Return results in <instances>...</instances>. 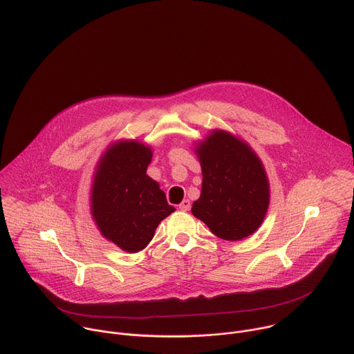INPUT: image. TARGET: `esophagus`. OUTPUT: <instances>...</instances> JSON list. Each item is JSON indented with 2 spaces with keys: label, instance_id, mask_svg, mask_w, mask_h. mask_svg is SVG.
Listing matches in <instances>:
<instances>
[{
  "label": "esophagus",
  "instance_id": "1",
  "mask_svg": "<svg viewBox=\"0 0 354 354\" xmlns=\"http://www.w3.org/2000/svg\"><path fill=\"white\" fill-rule=\"evenodd\" d=\"M179 210H182V212H189L190 210V201L187 198H185L182 203L179 205Z\"/></svg>",
  "mask_w": 354,
  "mask_h": 354
}]
</instances>
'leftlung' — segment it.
Returning <instances> with one entry per match:
<instances>
[{
    "label": "left lung",
    "instance_id": "left-lung-1",
    "mask_svg": "<svg viewBox=\"0 0 354 354\" xmlns=\"http://www.w3.org/2000/svg\"><path fill=\"white\" fill-rule=\"evenodd\" d=\"M196 154L203 182L192 214L225 241L254 234L269 207V182L259 157L235 136L214 130Z\"/></svg>",
    "mask_w": 354,
    "mask_h": 354
}]
</instances>
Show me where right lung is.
Wrapping results in <instances>:
<instances>
[{
  "label": "right lung",
  "mask_w": 354,
  "mask_h": 354,
  "mask_svg": "<svg viewBox=\"0 0 354 354\" xmlns=\"http://www.w3.org/2000/svg\"><path fill=\"white\" fill-rule=\"evenodd\" d=\"M153 157L138 141H118L100 158L92 185V217L106 239L134 254L153 239L158 224L175 212L160 185L147 175Z\"/></svg>",
  "instance_id": "add662e5"
}]
</instances>
